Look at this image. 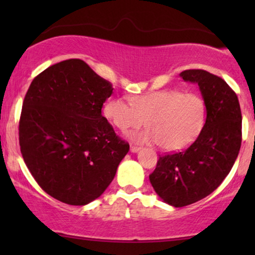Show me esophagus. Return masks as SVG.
I'll return each mask as SVG.
<instances>
[{"mask_svg": "<svg viewBox=\"0 0 255 255\" xmlns=\"http://www.w3.org/2000/svg\"><path fill=\"white\" fill-rule=\"evenodd\" d=\"M140 150V147H139V146H135V145H130V152H133V153H134V152H137V151H139Z\"/></svg>", "mask_w": 255, "mask_h": 255, "instance_id": "esophagus-1", "label": "esophagus"}]
</instances>
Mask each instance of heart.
Here are the masks:
<instances>
[{
	"mask_svg": "<svg viewBox=\"0 0 255 255\" xmlns=\"http://www.w3.org/2000/svg\"><path fill=\"white\" fill-rule=\"evenodd\" d=\"M104 116L122 131L145 125L147 129L133 131L129 139L140 144H158L164 151H178L194 141L205 121V103L195 93L160 90L124 98L110 99Z\"/></svg>",
	"mask_w": 255,
	"mask_h": 255,
	"instance_id": "heart-1",
	"label": "heart"
}]
</instances>
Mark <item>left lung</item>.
Returning a JSON list of instances; mask_svg holds the SVG:
<instances>
[{
    "label": "left lung",
    "instance_id": "left-lung-1",
    "mask_svg": "<svg viewBox=\"0 0 255 255\" xmlns=\"http://www.w3.org/2000/svg\"><path fill=\"white\" fill-rule=\"evenodd\" d=\"M198 84L206 107V121L193 144L181 152L160 156L150 182L166 204L182 207L217 189L239 156L242 115L239 98L222 78L203 69L180 73Z\"/></svg>",
    "mask_w": 255,
    "mask_h": 255
}]
</instances>
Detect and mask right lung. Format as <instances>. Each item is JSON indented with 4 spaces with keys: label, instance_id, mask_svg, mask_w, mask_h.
Instances as JSON below:
<instances>
[{
    "label": "right lung",
    "instance_id": "add662e5",
    "mask_svg": "<svg viewBox=\"0 0 255 255\" xmlns=\"http://www.w3.org/2000/svg\"><path fill=\"white\" fill-rule=\"evenodd\" d=\"M113 90L89 64L71 58L38 74L26 92L20 151L40 188L64 204L101 197L129 151L102 115Z\"/></svg>",
    "mask_w": 255,
    "mask_h": 255
}]
</instances>
